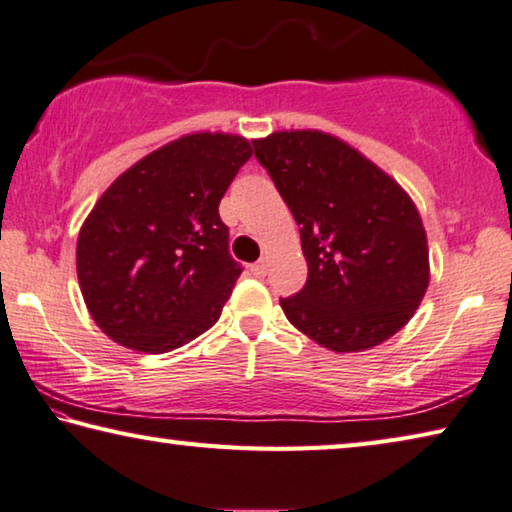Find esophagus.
I'll use <instances>...</instances> for the list:
<instances>
[{"label":"esophagus","mask_w":512,"mask_h":512,"mask_svg":"<svg viewBox=\"0 0 512 512\" xmlns=\"http://www.w3.org/2000/svg\"><path fill=\"white\" fill-rule=\"evenodd\" d=\"M265 272H267V265H265V261L251 265V274H254V276H265Z\"/></svg>","instance_id":"esophagus-1"}]
</instances>
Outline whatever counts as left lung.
I'll return each instance as SVG.
<instances>
[{"label":"left lung","mask_w":512,"mask_h":512,"mask_svg":"<svg viewBox=\"0 0 512 512\" xmlns=\"http://www.w3.org/2000/svg\"><path fill=\"white\" fill-rule=\"evenodd\" d=\"M299 224L308 281L281 299L290 324L338 354L381 345L420 308L431 279L415 201L349 142L317 129L254 140Z\"/></svg>","instance_id":"obj_1"}]
</instances>
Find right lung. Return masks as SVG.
Segmentation results:
<instances>
[{"instance_id":"obj_1","label":"right lung","mask_w":512,"mask_h":512,"mask_svg":"<svg viewBox=\"0 0 512 512\" xmlns=\"http://www.w3.org/2000/svg\"><path fill=\"white\" fill-rule=\"evenodd\" d=\"M251 154L236 133H186L142 156L92 206L77 276L90 317L117 345L165 354L220 320L242 270L217 206Z\"/></svg>"}]
</instances>
